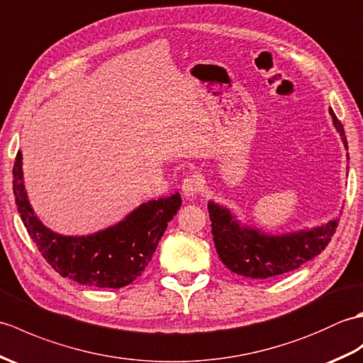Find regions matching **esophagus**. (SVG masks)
Listing matches in <instances>:
<instances>
[{
    "instance_id": "obj_1",
    "label": "esophagus",
    "mask_w": 363,
    "mask_h": 363,
    "mask_svg": "<svg viewBox=\"0 0 363 363\" xmlns=\"http://www.w3.org/2000/svg\"><path fill=\"white\" fill-rule=\"evenodd\" d=\"M200 189H202V180L199 179V175H189L182 183V191L186 197H196Z\"/></svg>"
}]
</instances>
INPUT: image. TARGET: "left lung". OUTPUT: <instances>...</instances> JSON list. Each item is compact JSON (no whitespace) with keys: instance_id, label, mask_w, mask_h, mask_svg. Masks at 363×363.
I'll list each match as a JSON object with an SVG mask.
<instances>
[{"instance_id":"left-lung-1","label":"left lung","mask_w":363,"mask_h":363,"mask_svg":"<svg viewBox=\"0 0 363 363\" xmlns=\"http://www.w3.org/2000/svg\"><path fill=\"white\" fill-rule=\"evenodd\" d=\"M329 115L342 136L345 149L348 150L342 123L333 108H329ZM208 211L216 252L220 261L231 272L253 279L275 278L311 261L326 248L339 223V217H334L313 228L267 235L259 228L240 223L230 208L213 200L208 202Z\"/></svg>"}]
</instances>
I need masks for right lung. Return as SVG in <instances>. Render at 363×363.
I'll use <instances>...</instances> for the list:
<instances>
[{
  "label": "right lung",
  "instance_id": "add662e5",
  "mask_svg": "<svg viewBox=\"0 0 363 363\" xmlns=\"http://www.w3.org/2000/svg\"><path fill=\"white\" fill-rule=\"evenodd\" d=\"M13 196L21 220L38 252L63 278L79 284L119 289L141 277L155 253L167 222L182 206V197H169L141 203L123 220L86 236H63L50 230L32 209L23 180V155L13 164Z\"/></svg>",
  "mask_w": 363,
  "mask_h": 363
}]
</instances>
